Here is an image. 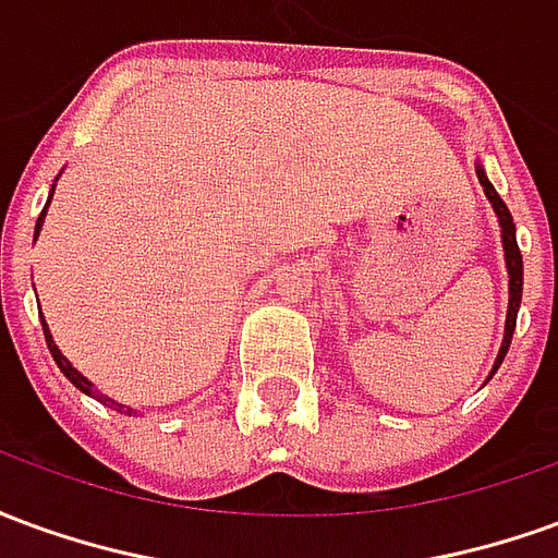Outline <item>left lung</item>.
<instances>
[{
    "label": "left lung",
    "instance_id": "left-lung-1",
    "mask_svg": "<svg viewBox=\"0 0 558 558\" xmlns=\"http://www.w3.org/2000/svg\"><path fill=\"white\" fill-rule=\"evenodd\" d=\"M475 175H478L481 187H484V196L490 199L493 211H496V218H499V232H502V251H505V268H508V314H505V335H502V347H499V355H496V362H493L490 376L499 371V364H502L505 352L511 347V338H514V326H517V311H520V299H523V256H520V247H517V227L514 218H511V211L502 203V196L496 194V187L487 179V172H484V163H475ZM487 376V379H490Z\"/></svg>",
    "mask_w": 558,
    "mask_h": 558
}]
</instances>
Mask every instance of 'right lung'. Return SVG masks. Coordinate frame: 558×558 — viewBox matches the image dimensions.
<instances>
[{"label": "right lung", "mask_w": 558, "mask_h": 558, "mask_svg": "<svg viewBox=\"0 0 558 558\" xmlns=\"http://www.w3.org/2000/svg\"><path fill=\"white\" fill-rule=\"evenodd\" d=\"M56 182H59V175H56ZM53 191H56V184H53V187H50V196H47V206H50V199H53ZM47 206H44L41 218H38V223H35V239H38V232H41V227H44V215H47ZM41 326H44V340H47V350H50V355H53V362L59 364V371H62V374H65L68 379H71V383H74V386H77L80 391H83V395H89V398L101 400L104 407H110V410L122 412V415H137V410H131V407H125V403H119V400L101 395V391L92 386L86 376L80 374L74 364L68 362L65 355H62V350L56 347V340H53V335H50V328H47V319H44V316H41Z\"/></svg>", "instance_id": "right-lung-1"}]
</instances>
